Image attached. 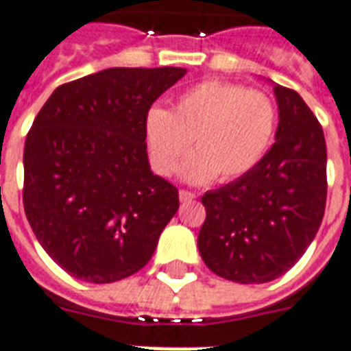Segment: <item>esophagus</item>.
Wrapping results in <instances>:
<instances>
[{
  "label": "esophagus",
  "instance_id": "1",
  "mask_svg": "<svg viewBox=\"0 0 351 351\" xmlns=\"http://www.w3.org/2000/svg\"><path fill=\"white\" fill-rule=\"evenodd\" d=\"M178 197H180V201L182 202H188L195 199V193H193V191H188V189H180V191H178Z\"/></svg>",
  "mask_w": 351,
  "mask_h": 351
}]
</instances>
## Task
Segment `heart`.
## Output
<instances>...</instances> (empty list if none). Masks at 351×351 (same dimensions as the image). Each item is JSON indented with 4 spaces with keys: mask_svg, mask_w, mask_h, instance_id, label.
<instances>
[{
    "mask_svg": "<svg viewBox=\"0 0 351 351\" xmlns=\"http://www.w3.org/2000/svg\"><path fill=\"white\" fill-rule=\"evenodd\" d=\"M277 106L262 90L228 82H202L178 95L171 111H149L145 134L150 160L163 176L180 169L186 182L206 184L215 176L232 182L255 169L271 147Z\"/></svg>",
    "mask_w": 351,
    "mask_h": 351,
    "instance_id": "obj_1",
    "label": "heart"
}]
</instances>
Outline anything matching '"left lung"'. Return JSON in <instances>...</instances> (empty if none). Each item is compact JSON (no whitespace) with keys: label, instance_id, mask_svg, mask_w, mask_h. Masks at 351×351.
I'll return each instance as SVG.
<instances>
[{"label":"left lung","instance_id":"obj_1","mask_svg":"<svg viewBox=\"0 0 351 351\" xmlns=\"http://www.w3.org/2000/svg\"><path fill=\"white\" fill-rule=\"evenodd\" d=\"M274 147L247 175L202 195L199 253L215 275L240 285L287 274L314 240L326 210L324 130L295 90L274 83Z\"/></svg>","mask_w":351,"mask_h":351}]
</instances>
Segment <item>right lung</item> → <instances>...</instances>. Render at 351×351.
<instances>
[{
  "instance_id": "add662e5",
  "label": "right lung",
  "mask_w": 351,
  "mask_h": 351,
  "mask_svg": "<svg viewBox=\"0 0 351 351\" xmlns=\"http://www.w3.org/2000/svg\"><path fill=\"white\" fill-rule=\"evenodd\" d=\"M186 69H106L57 87L23 147V210L72 277L115 282L154 255L178 189L150 171L145 123Z\"/></svg>"
}]
</instances>
